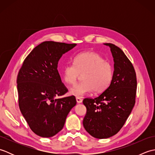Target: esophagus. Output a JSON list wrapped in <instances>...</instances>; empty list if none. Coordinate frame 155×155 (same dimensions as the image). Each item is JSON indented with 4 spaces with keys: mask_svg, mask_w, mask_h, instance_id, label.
<instances>
[{
    "mask_svg": "<svg viewBox=\"0 0 155 155\" xmlns=\"http://www.w3.org/2000/svg\"><path fill=\"white\" fill-rule=\"evenodd\" d=\"M76 100H77V102L78 103H81L82 102H83V100H82V98L80 97H77L76 98Z\"/></svg>",
    "mask_w": 155,
    "mask_h": 155,
    "instance_id": "1",
    "label": "esophagus"
}]
</instances>
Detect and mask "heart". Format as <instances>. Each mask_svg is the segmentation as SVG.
Segmentation results:
<instances>
[{
	"instance_id": "heart-1",
	"label": "heart",
	"mask_w": 155,
	"mask_h": 155,
	"mask_svg": "<svg viewBox=\"0 0 155 155\" xmlns=\"http://www.w3.org/2000/svg\"><path fill=\"white\" fill-rule=\"evenodd\" d=\"M61 74L65 83L71 85L77 83L83 74V81L70 91L71 94L80 97L93 91L101 93L108 88L113 80L114 67L100 54L86 51L76 55L74 64H66Z\"/></svg>"
}]
</instances>
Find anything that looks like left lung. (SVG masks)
Masks as SVG:
<instances>
[{
  "label": "left lung",
  "instance_id": "left-lung-1",
  "mask_svg": "<svg viewBox=\"0 0 155 155\" xmlns=\"http://www.w3.org/2000/svg\"><path fill=\"white\" fill-rule=\"evenodd\" d=\"M104 45L110 48L113 57V80L99 96L83 101L87 108L83 126L100 139L114 135L123 127L135 104L137 86L133 65L123 51L113 44Z\"/></svg>",
  "mask_w": 155,
  "mask_h": 155
}]
</instances>
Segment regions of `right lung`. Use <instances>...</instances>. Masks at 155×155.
<instances>
[{
    "instance_id": "right-lung-1",
    "label": "right lung",
    "mask_w": 155,
    "mask_h": 155,
    "mask_svg": "<svg viewBox=\"0 0 155 155\" xmlns=\"http://www.w3.org/2000/svg\"><path fill=\"white\" fill-rule=\"evenodd\" d=\"M76 45L45 41L29 53L19 70L20 110L31 129L41 137H52L61 131L77 104L73 95L57 98L68 92L57 70L58 61Z\"/></svg>"
}]
</instances>
